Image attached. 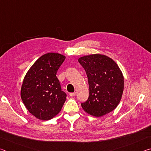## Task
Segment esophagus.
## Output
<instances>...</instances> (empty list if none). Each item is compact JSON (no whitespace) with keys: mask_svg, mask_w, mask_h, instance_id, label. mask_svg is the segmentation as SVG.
Here are the masks:
<instances>
[{"mask_svg":"<svg viewBox=\"0 0 151 151\" xmlns=\"http://www.w3.org/2000/svg\"><path fill=\"white\" fill-rule=\"evenodd\" d=\"M76 94V93H71L69 94V95L70 96H75Z\"/></svg>","mask_w":151,"mask_h":151,"instance_id":"obj_1","label":"esophagus"}]
</instances>
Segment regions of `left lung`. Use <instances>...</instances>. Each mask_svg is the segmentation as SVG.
Listing matches in <instances>:
<instances>
[{
	"instance_id": "left-lung-1",
	"label": "left lung",
	"mask_w": 151,
	"mask_h": 151,
	"mask_svg": "<svg viewBox=\"0 0 151 151\" xmlns=\"http://www.w3.org/2000/svg\"><path fill=\"white\" fill-rule=\"evenodd\" d=\"M88 77L89 96L81 103L84 111L102 116L118 106L124 90V77L119 66L106 55L94 54L78 58Z\"/></svg>"
}]
</instances>
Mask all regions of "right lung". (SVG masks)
<instances>
[{
    "label": "right lung",
    "instance_id": "1",
    "mask_svg": "<svg viewBox=\"0 0 151 151\" xmlns=\"http://www.w3.org/2000/svg\"><path fill=\"white\" fill-rule=\"evenodd\" d=\"M65 57L55 52L41 56L25 75L20 96L30 113L42 121L59 113L66 99L57 73Z\"/></svg>",
    "mask_w": 151,
    "mask_h": 151
}]
</instances>
